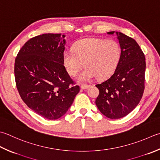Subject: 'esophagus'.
Listing matches in <instances>:
<instances>
[{
    "mask_svg": "<svg viewBox=\"0 0 160 160\" xmlns=\"http://www.w3.org/2000/svg\"><path fill=\"white\" fill-rule=\"evenodd\" d=\"M89 87H90V85H89V84H81V86H80L81 89H86L87 88H89Z\"/></svg>",
    "mask_w": 160,
    "mask_h": 160,
    "instance_id": "1",
    "label": "esophagus"
}]
</instances>
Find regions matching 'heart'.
I'll list each match as a JSON object with an SVG mask.
<instances>
[{
	"instance_id": "heart-1",
	"label": "heart",
	"mask_w": 160,
	"mask_h": 160,
	"mask_svg": "<svg viewBox=\"0 0 160 160\" xmlns=\"http://www.w3.org/2000/svg\"><path fill=\"white\" fill-rule=\"evenodd\" d=\"M121 57V47L115 40L99 38L83 39L77 42L72 50L63 52V64L71 76H76L84 66L85 68L78 77L84 82L98 76L104 79L112 76Z\"/></svg>"
}]
</instances>
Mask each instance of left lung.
Here are the masks:
<instances>
[{"label": "left lung", "instance_id": "left-lung-1", "mask_svg": "<svg viewBox=\"0 0 160 160\" xmlns=\"http://www.w3.org/2000/svg\"><path fill=\"white\" fill-rule=\"evenodd\" d=\"M116 34L121 47V57L110 78L96 87L99 95L96 105L108 118L126 117L139 104L145 88L144 53L134 39L119 32Z\"/></svg>", "mask_w": 160, "mask_h": 160}]
</instances>
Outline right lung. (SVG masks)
I'll use <instances>...</instances> for the list:
<instances>
[{
    "instance_id": "right-lung-1",
    "label": "right lung",
    "mask_w": 160,
    "mask_h": 160,
    "mask_svg": "<svg viewBox=\"0 0 160 160\" xmlns=\"http://www.w3.org/2000/svg\"><path fill=\"white\" fill-rule=\"evenodd\" d=\"M64 37L48 33L32 37L15 59V82L21 98L48 120L65 114L80 92L63 64Z\"/></svg>"
}]
</instances>
